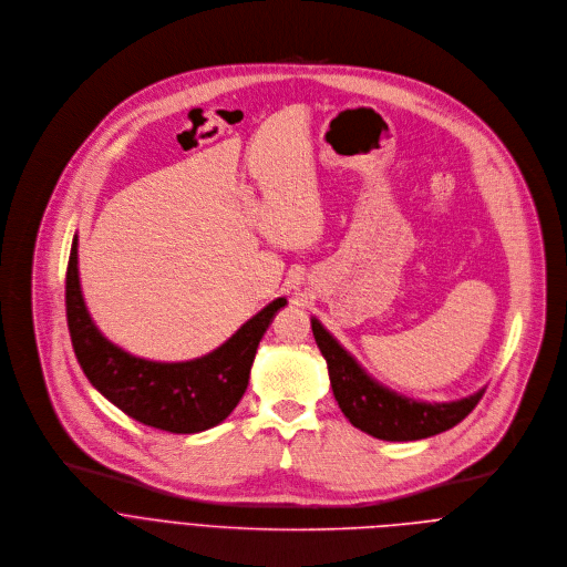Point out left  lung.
Here are the masks:
<instances>
[{"label":"left lung","instance_id":"left-lung-1","mask_svg":"<svg viewBox=\"0 0 567 567\" xmlns=\"http://www.w3.org/2000/svg\"><path fill=\"white\" fill-rule=\"evenodd\" d=\"M315 342L328 364L332 395L360 431L391 442L422 440L463 422L481 402L485 389L456 402H420L378 384L337 339L312 317Z\"/></svg>","mask_w":567,"mask_h":567}]
</instances>
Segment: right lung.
Returning a JSON list of instances; mask_svg holds the SVG:
<instances>
[{
    "mask_svg": "<svg viewBox=\"0 0 567 567\" xmlns=\"http://www.w3.org/2000/svg\"><path fill=\"white\" fill-rule=\"evenodd\" d=\"M279 297L248 319L216 351L189 362H150L111 344L95 328L78 277V237L66 268V321L71 344L86 380L130 417L169 433H198L228 417L244 398L250 367Z\"/></svg>",
    "mask_w": 567,
    "mask_h": 567,
    "instance_id": "add662e5",
    "label": "right lung"
}]
</instances>
